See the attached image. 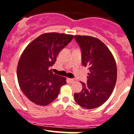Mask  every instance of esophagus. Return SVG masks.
I'll list each match as a JSON object with an SVG mask.
<instances>
[{
    "instance_id": "esophagus-1",
    "label": "esophagus",
    "mask_w": 134,
    "mask_h": 134,
    "mask_svg": "<svg viewBox=\"0 0 134 134\" xmlns=\"http://www.w3.org/2000/svg\"><path fill=\"white\" fill-rule=\"evenodd\" d=\"M68 80L70 83H73L74 82L76 81V79H68Z\"/></svg>"
}]
</instances>
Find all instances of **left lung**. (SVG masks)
<instances>
[{
  "label": "left lung",
  "instance_id": "8db88e82",
  "mask_svg": "<svg viewBox=\"0 0 134 134\" xmlns=\"http://www.w3.org/2000/svg\"><path fill=\"white\" fill-rule=\"evenodd\" d=\"M81 50L82 64L88 67L87 82L74 93V100L85 109L99 107L107 101L115 86L117 66L109 49L99 39L91 36H74Z\"/></svg>",
  "mask_w": 134,
  "mask_h": 134
}]
</instances>
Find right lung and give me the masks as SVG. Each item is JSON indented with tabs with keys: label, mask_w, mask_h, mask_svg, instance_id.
<instances>
[{
	"label": "right lung",
	"mask_w": 134,
	"mask_h": 134,
	"mask_svg": "<svg viewBox=\"0 0 134 134\" xmlns=\"http://www.w3.org/2000/svg\"><path fill=\"white\" fill-rule=\"evenodd\" d=\"M72 35L48 33L40 35L23 51L17 66V79L23 94L32 103L49 105L58 96L66 78L54 74L50 67Z\"/></svg>",
	"instance_id": "1"
}]
</instances>
